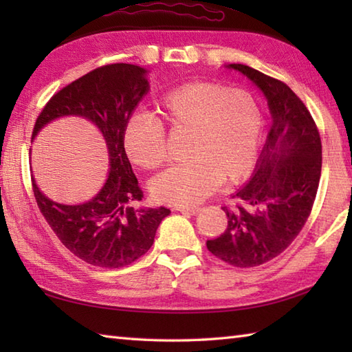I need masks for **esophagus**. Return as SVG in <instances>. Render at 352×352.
<instances>
[{
  "mask_svg": "<svg viewBox=\"0 0 352 352\" xmlns=\"http://www.w3.org/2000/svg\"><path fill=\"white\" fill-rule=\"evenodd\" d=\"M175 210L184 214H198L201 212V208L199 207H177Z\"/></svg>",
  "mask_w": 352,
  "mask_h": 352,
  "instance_id": "1",
  "label": "esophagus"
}]
</instances>
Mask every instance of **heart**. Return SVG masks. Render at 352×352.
I'll list each match as a JSON object with an SVG mask.
<instances>
[{
  "label": "heart",
  "mask_w": 352,
  "mask_h": 352,
  "mask_svg": "<svg viewBox=\"0 0 352 352\" xmlns=\"http://www.w3.org/2000/svg\"><path fill=\"white\" fill-rule=\"evenodd\" d=\"M160 122L189 130L184 155L153 178V197L164 204L193 206L222 183H237L257 159L263 116L252 95L242 89L195 81L174 89L157 102ZM155 118L136 113L126 121L124 146L130 159L155 169L166 157L163 126Z\"/></svg>",
  "instance_id": "b5f03b06"
}]
</instances>
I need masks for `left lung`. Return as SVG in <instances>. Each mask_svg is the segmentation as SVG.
I'll list each match as a JSON object with an SVG mask.
<instances>
[{
	"mask_svg": "<svg viewBox=\"0 0 352 352\" xmlns=\"http://www.w3.org/2000/svg\"><path fill=\"white\" fill-rule=\"evenodd\" d=\"M241 72L267 101L271 130L250 180L233 198L223 233L207 241L213 256L236 267L275 258L300 234L315 203L322 145L310 111L283 81L246 65H226Z\"/></svg>",
	"mask_w": 352,
	"mask_h": 352,
	"instance_id": "8db88e82",
	"label": "left lung"
}]
</instances>
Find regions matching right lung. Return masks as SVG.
Here are the masks:
<instances>
[{
    "instance_id": "1",
    "label": "right lung",
    "mask_w": 352,
    "mask_h": 352,
    "mask_svg": "<svg viewBox=\"0 0 352 352\" xmlns=\"http://www.w3.org/2000/svg\"><path fill=\"white\" fill-rule=\"evenodd\" d=\"M148 74L129 63L94 69L52 96L34 124L32 142L48 124L66 116L94 124L106 142L107 178L85 203H57L32 177L37 206L50 227L66 248L89 265L115 269L136 261L151 248L157 228L170 213L164 207L134 206L144 195L124 148L126 121L149 92Z\"/></svg>"
}]
</instances>
